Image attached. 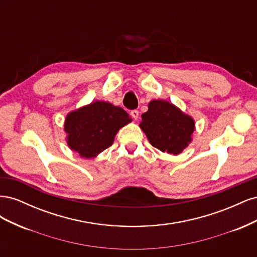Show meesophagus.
Masks as SVG:
<instances>
[{
    "label": "esophagus",
    "instance_id": "esophagus-1",
    "mask_svg": "<svg viewBox=\"0 0 257 257\" xmlns=\"http://www.w3.org/2000/svg\"><path fill=\"white\" fill-rule=\"evenodd\" d=\"M131 114H132V116H133V118H134L135 120H137L138 116H139V111L136 110V109H134V110L131 111Z\"/></svg>",
    "mask_w": 257,
    "mask_h": 257
}]
</instances>
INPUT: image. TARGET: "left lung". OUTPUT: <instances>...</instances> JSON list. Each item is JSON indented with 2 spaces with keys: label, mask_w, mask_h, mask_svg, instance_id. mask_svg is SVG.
Returning <instances> with one entry per match:
<instances>
[{
  "label": "left lung",
  "mask_w": 257,
  "mask_h": 257,
  "mask_svg": "<svg viewBox=\"0 0 257 257\" xmlns=\"http://www.w3.org/2000/svg\"><path fill=\"white\" fill-rule=\"evenodd\" d=\"M142 118L139 126L151 145L163 152L178 154L192 141L193 119L165 100H152Z\"/></svg>",
  "instance_id": "8db88e82"
}]
</instances>
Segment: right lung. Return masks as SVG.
<instances>
[{"label": "right lung", "mask_w": 257, "mask_h": 257, "mask_svg": "<svg viewBox=\"0 0 257 257\" xmlns=\"http://www.w3.org/2000/svg\"><path fill=\"white\" fill-rule=\"evenodd\" d=\"M131 121L123 108L97 100L67 114L68 146L82 158H94L112 145L116 132Z\"/></svg>", "instance_id": "obj_1"}]
</instances>
